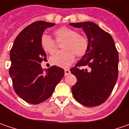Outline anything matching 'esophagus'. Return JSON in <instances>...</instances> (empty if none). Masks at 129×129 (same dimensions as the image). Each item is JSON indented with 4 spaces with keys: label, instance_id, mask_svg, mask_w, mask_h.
<instances>
[{
    "label": "esophagus",
    "instance_id": "1",
    "mask_svg": "<svg viewBox=\"0 0 129 129\" xmlns=\"http://www.w3.org/2000/svg\"><path fill=\"white\" fill-rule=\"evenodd\" d=\"M64 73H65V76L69 75V74H70V71L69 70V69H65Z\"/></svg>",
    "mask_w": 129,
    "mask_h": 129
}]
</instances>
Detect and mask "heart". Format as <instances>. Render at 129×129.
<instances>
[{"instance_id":"heart-1","label":"heart","mask_w":129,"mask_h":129,"mask_svg":"<svg viewBox=\"0 0 129 129\" xmlns=\"http://www.w3.org/2000/svg\"><path fill=\"white\" fill-rule=\"evenodd\" d=\"M54 35L58 42L63 41L62 49L53 55L50 61L52 64L59 67L66 68L71 65L77 57H83L89 50V41L85 36L78 34V32L69 27L63 26L54 31ZM40 43L42 49L50 54H53L57 50L56 42L48 35L44 34L41 37Z\"/></svg>"}]
</instances>
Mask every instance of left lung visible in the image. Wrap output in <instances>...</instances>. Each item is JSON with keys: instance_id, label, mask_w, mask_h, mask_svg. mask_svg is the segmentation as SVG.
Returning a JSON list of instances; mask_svg holds the SVG:
<instances>
[{"instance_id": "obj_1", "label": "left lung", "mask_w": 129, "mask_h": 129, "mask_svg": "<svg viewBox=\"0 0 129 129\" xmlns=\"http://www.w3.org/2000/svg\"><path fill=\"white\" fill-rule=\"evenodd\" d=\"M71 26L82 28L89 41L87 53L71 69L77 81L72 88L74 98L87 107L103 104L111 94L118 76V53L109 33L91 22L70 23ZM90 69L79 70L80 66Z\"/></svg>"}]
</instances>
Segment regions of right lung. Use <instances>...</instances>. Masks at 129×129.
Masks as SVG:
<instances>
[{
  "label": "right lung",
  "mask_w": 129,
  "mask_h": 129,
  "mask_svg": "<svg viewBox=\"0 0 129 129\" xmlns=\"http://www.w3.org/2000/svg\"><path fill=\"white\" fill-rule=\"evenodd\" d=\"M55 25L37 21L27 26L16 37L11 50L9 74L15 92L26 103L37 105L48 100L64 76L60 67L53 66L44 72L40 65L47 56L41 37L45 29Z\"/></svg>",
  "instance_id": "obj_1"
}]
</instances>
